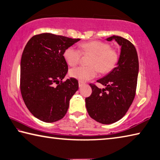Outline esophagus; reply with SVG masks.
I'll use <instances>...</instances> for the list:
<instances>
[{"label": "esophagus", "instance_id": "34e87169", "mask_svg": "<svg viewBox=\"0 0 160 160\" xmlns=\"http://www.w3.org/2000/svg\"><path fill=\"white\" fill-rule=\"evenodd\" d=\"M84 85H85V82H80V81H79V87H80V88H81V87L83 86Z\"/></svg>", "mask_w": 160, "mask_h": 160}]
</instances>
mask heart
<instances>
[{
    "mask_svg": "<svg viewBox=\"0 0 160 160\" xmlns=\"http://www.w3.org/2000/svg\"><path fill=\"white\" fill-rule=\"evenodd\" d=\"M80 51L83 54H92L89 61V66H80L70 70V75L80 82H86L97 76L99 70L106 73L112 70L117 63L118 54L115 49L110 48L107 43L92 41L80 45ZM80 51L70 47L63 52V58L70 66H75L79 63Z\"/></svg>",
    "mask_w": 160,
    "mask_h": 160,
    "instance_id": "b5f03b06",
    "label": "heart"
}]
</instances>
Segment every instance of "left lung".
<instances>
[{
  "label": "left lung",
  "mask_w": 160,
  "mask_h": 160,
  "mask_svg": "<svg viewBox=\"0 0 160 160\" xmlns=\"http://www.w3.org/2000/svg\"><path fill=\"white\" fill-rule=\"evenodd\" d=\"M106 40H115L121 47L118 61L109 74L97 80L104 88L90 84L92 92L85 98V104L92 118L102 124H111L123 117L133 101L139 63L136 49L128 40L115 35Z\"/></svg>",
  "instance_id": "8db88e82"
}]
</instances>
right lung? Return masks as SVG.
I'll list each match as a JSON object with an SVG mask.
<instances>
[{"label": "right lung", "instance_id": "1", "mask_svg": "<svg viewBox=\"0 0 160 160\" xmlns=\"http://www.w3.org/2000/svg\"><path fill=\"white\" fill-rule=\"evenodd\" d=\"M80 40L43 33L32 37L24 48L20 63L22 97L32 114L44 122L63 118L70 99L78 90L75 78L63 82L68 70L63 52Z\"/></svg>", "mask_w": 160, "mask_h": 160}]
</instances>
